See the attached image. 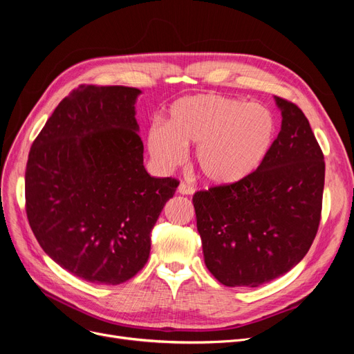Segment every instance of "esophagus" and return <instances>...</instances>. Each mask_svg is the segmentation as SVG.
<instances>
[{"mask_svg":"<svg viewBox=\"0 0 354 354\" xmlns=\"http://www.w3.org/2000/svg\"><path fill=\"white\" fill-rule=\"evenodd\" d=\"M177 190H178L180 195H194L195 194V187H192V186H189L186 183H180Z\"/></svg>","mask_w":354,"mask_h":354,"instance_id":"obj_1","label":"esophagus"}]
</instances>
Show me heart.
<instances>
[{"label": "heart", "mask_w": 354, "mask_h": 354, "mask_svg": "<svg viewBox=\"0 0 354 354\" xmlns=\"http://www.w3.org/2000/svg\"><path fill=\"white\" fill-rule=\"evenodd\" d=\"M276 128L274 115L263 104L214 93L186 95L171 104L165 127L149 128L147 149L158 165L174 168L185 159V147L196 146L195 160L203 177L229 186L264 164Z\"/></svg>", "instance_id": "1"}]
</instances>
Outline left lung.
Here are the masks:
<instances>
[{
  "label": "left lung",
  "instance_id": "obj_1",
  "mask_svg": "<svg viewBox=\"0 0 354 354\" xmlns=\"http://www.w3.org/2000/svg\"><path fill=\"white\" fill-rule=\"evenodd\" d=\"M281 131L264 164L236 185L196 192L194 207L208 270L226 286H260L304 259L319 229L325 160L292 102L274 97Z\"/></svg>",
  "mask_w": 354,
  "mask_h": 354
}]
</instances>
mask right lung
<instances>
[{
  "mask_svg": "<svg viewBox=\"0 0 354 354\" xmlns=\"http://www.w3.org/2000/svg\"><path fill=\"white\" fill-rule=\"evenodd\" d=\"M140 93L80 85L29 152V226L51 260L91 283L120 285L143 269L151 232L178 186L143 165L134 106Z\"/></svg>",
  "mask_w": 354,
  "mask_h": 354,
  "instance_id": "obj_1",
  "label": "right lung"
}]
</instances>
